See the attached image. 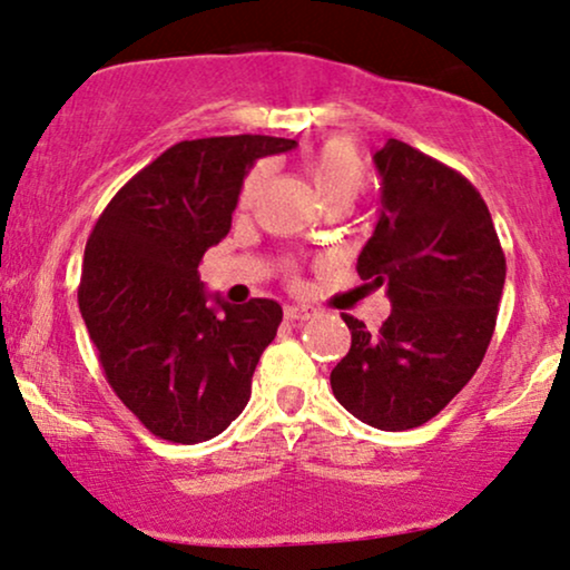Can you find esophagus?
<instances>
[{
    "label": "esophagus",
    "instance_id": "obj_1",
    "mask_svg": "<svg viewBox=\"0 0 570 570\" xmlns=\"http://www.w3.org/2000/svg\"><path fill=\"white\" fill-rule=\"evenodd\" d=\"M284 315H286V321H292V323H302V321H309V317H313L315 313L309 307H297V305H289L284 309Z\"/></svg>",
    "mask_w": 570,
    "mask_h": 570
}]
</instances>
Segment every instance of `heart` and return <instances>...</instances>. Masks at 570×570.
Masks as SVG:
<instances>
[{
	"label": "heart",
	"instance_id": "heart-1",
	"mask_svg": "<svg viewBox=\"0 0 570 570\" xmlns=\"http://www.w3.org/2000/svg\"><path fill=\"white\" fill-rule=\"evenodd\" d=\"M307 174L325 206L336 200L354 203L367 187V169H364L360 150L346 138L323 140L307 156ZM265 177H268V169L263 164L247 174L239 189V208L253 206L265 185Z\"/></svg>",
	"mask_w": 570,
	"mask_h": 570
}]
</instances>
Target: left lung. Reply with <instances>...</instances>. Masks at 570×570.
Returning <instances> with one entry per match:
<instances>
[{"instance_id": "8db88e82", "label": "left lung", "mask_w": 570, "mask_h": 570, "mask_svg": "<svg viewBox=\"0 0 570 570\" xmlns=\"http://www.w3.org/2000/svg\"><path fill=\"white\" fill-rule=\"evenodd\" d=\"M381 216L356 273L385 286L381 331L344 315L352 348L331 373L338 404L377 430L432 420L480 367L498 321L505 255L482 195L401 140L375 154Z\"/></svg>"}]
</instances>
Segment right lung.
Here are the masks:
<instances>
[{
  "instance_id": "1",
  "label": "right lung",
  "mask_w": 570,
  "mask_h": 570,
  "mask_svg": "<svg viewBox=\"0 0 570 570\" xmlns=\"http://www.w3.org/2000/svg\"><path fill=\"white\" fill-rule=\"evenodd\" d=\"M297 140H181L111 197L90 232L78 302L106 381L156 438L193 445L242 414L284 313L273 299L210 307L197 265L232 229L257 158Z\"/></svg>"
}]
</instances>
